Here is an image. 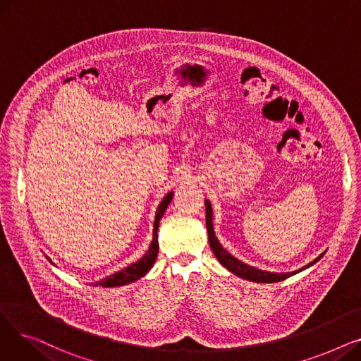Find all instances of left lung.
Returning <instances> with one entry per match:
<instances>
[{
  "label": "left lung",
  "instance_id": "obj_1",
  "mask_svg": "<svg viewBox=\"0 0 361 361\" xmlns=\"http://www.w3.org/2000/svg\"><path fill=\"white\" fill-rule=\"evenodd\" d=\"M204 206H206V228H207V235H209V244H211V249L214 252V255L216 256V259L219 260V263L222 264V267H225L226 269H228L230 272H233L234 275L243 278V279H247V281H252V282H262V283H271V282H279V281H283L287 279L301 271H305L310 267H313V264L316 262L320 260V257H324L325 252L322 253L320 256H317L313 262L307 263L306 267L300 268L298 271H294V272H281V274H276V272H268V271H262V269H257L255 267H250V264L244 263L241 260H238L237 257H234L230 252H226L222 244L218 241L216 235H215V231H214V211H212V204L209 200H204Z\"/></svg>",
  "mask_w": 361,
  "mask_h": 361
}]
</instances>
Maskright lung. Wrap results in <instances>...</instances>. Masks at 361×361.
<instances>
[{
	"label": "right lung",
	"mask_w": 361,
	"mask_h": 361,
	"mask_svg": "<svg viewBox=\"0 0 361 361\" xmlns=\"http://www.w3.org/2000/svg\"><path fill=\"white\" fill-rule=\"evenodd\" d=\"M173 196H174V192H168L164 199L161 200L158 209H157V214H155V222H154V235H152V241H150V245H149V250L135 263L128 264L127 268L112 274L101 281H97L93 282L92 286L93 287H106V288H111V287H123V286H127V283H131L135 282L137 279H140L142 276H145L150 268L154 267V263L157 260V256H158V226H159V221L161 218L164 216V212L166 211L168 204L171 203V200H173ZM51 263L52 260L45 256ZM55 264V263H52Z\"/></svg>",
	"instance_id": "add662e5"
}]
</instances>
